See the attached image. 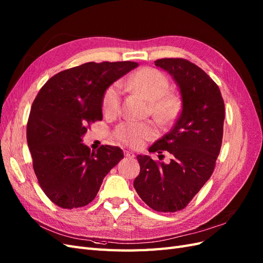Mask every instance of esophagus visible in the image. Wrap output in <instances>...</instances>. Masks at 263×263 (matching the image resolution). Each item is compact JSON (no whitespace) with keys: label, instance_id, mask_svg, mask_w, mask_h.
<instances>
[{"label":"esophagus","instance_id":"esophagus-1","mask_svg":"<svg viewBox=\"0 0 263 263\" xmlns=\"http://www.w3.org/2000/svg\"><path fill=\"white\" fill-rule=\"evenodd\" d=\"M124 155L125 157H127V159H133V157L136 156V154H134L132 151H124Z\"/></svg>","mask_w":263,"mask_h":263}]
</instances>
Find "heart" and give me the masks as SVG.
Here are the masks:
<instances>
[{"label":"heart","mask_w":263,"mask_h":263,"mask_svg":"<svg viewBox=\"0 0 263 263\" xmlns=\"http://www.w3.org/2000/svg\"><path fill=\"white\" fill-rule=\"evenodd\" d=\"M122 86L143 96L149 101V114L159 124H166L174 120L179 112L181 102L178 97L170 92V81L165 74L154 68H142L131 77L123 80ZM122 87L119 82L110 85L102 96L104 115L116 116L122 101ZM115 138L131 147H140L144 141L156 136V130L151 122L120 123L114 132Z\"/></svg>","instance_id":"1"}]
</instances>
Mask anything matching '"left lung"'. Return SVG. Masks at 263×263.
I'll return each instance as SVG.
<instances>
[{"label": "left lung", "instance_id": "1", "mask_svg": "<svg viewBox=\"0 0 263 263\" xmlns=\"http://www.w3.org/2000/svg\"><path fill=\"white\" fill-rule=\"evenodd\" d=\"M154 63L175 80L183 108L172 130L148 148L170 152L171 162L138 155L140 174L133 186L154 211L175 213L189 205L213 174L222 142L224 103L218 86L198 66L183 58Z\"/></svg>", "mask_w": 263, "mask_h": 263}]
</instances>
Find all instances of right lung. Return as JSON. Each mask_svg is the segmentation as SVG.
<instances>
[{
  "mask_svg": "<svg viewBox=\"0 0 263 263\" xmlns=\"http://www.w3.org/2000/svg\"><path fill=\"white\" fill-rule=\"evenodd\" d=\"M138 67L133 62L86 63L52 76L32 104L26 137L40 186L57 206L91 202L104 176L123 159L118 146L97 152L82 143L90 123L102 120V96Z\"/></svg>",
  "mask_w": 263,
  "mask_h": 263,
  "instance_id": "obj_1",
  "label": "right lung"
}]
</instances>
